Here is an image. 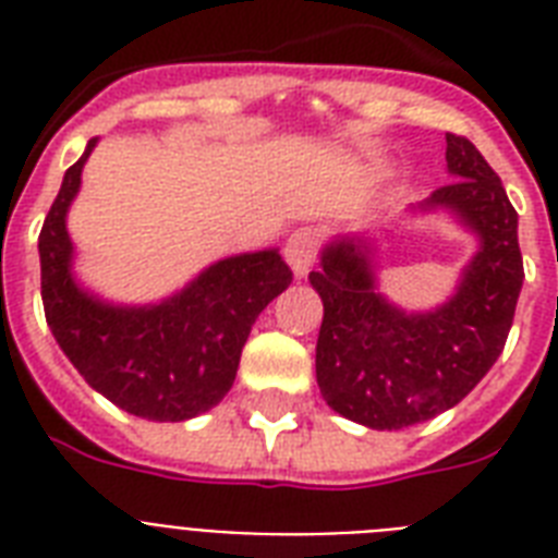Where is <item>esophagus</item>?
I'll list each match as a JSON object with an SVG mask.
<instances>
[{"mask_svg": "<svg viewBox=\"0 0 558 558\" xmlns=\"http://www.w3.org/2000/svg\"><path fill=\"white\" fill-rule=\"evenodd\" d=\"M318 243H322V231L313 226L298 228V231L289 234L283 257H287V263L292 266V271H295L298 278H304L306 271L313 269L315 254H318Z\"/></svg>", "mask_w": 558, "mask_h": 558, "instance_id": "esophagus-1", "label": "esophagus"}]
</instances>
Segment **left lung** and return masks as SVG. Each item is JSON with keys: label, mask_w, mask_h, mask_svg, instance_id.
<instances>
[{"label": "left lung", "mask_w": 558, "mask_h": 558, "mask_svg": "<svg viewBox=\"0 0 558 558\" xmlns=\"http://www.w3.org/2000/svg\"><path fill=\"white\" fill-rule=\"evenodd\" d=\"M446 170L411 217L449 214L477 236L458 287L440 306L411 313L379 292V245L371 231L339 234L322 248L310 283L322 295L324 322L315 379L336 414L397 432L449 411L501 356L524 283L519 214L501 179L469 138L446 135Z\"/></svg>", "instance_id": "1"}]
</instances>
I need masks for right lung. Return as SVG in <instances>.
Returning a JSON list of instances; mask_svg holds the SVG:
<instances>
[{"instance_id": "right-lung-1", "label": "right lung", "mask_w": 558, "mask_h": 558, "mask_svg": "<svg viewBox=\"0 0 558 558\" xmlns=\"http://www.w3.org/2000/svg\"><path fill=\"white\" fill-rule=\"evenodd\" d=\"M95 147L98 138L65 170L39 231L46 322L69 362L109 402L153 423H182L231 390L252 324L292 283V271L278 248H263L210 263L156 304L95 295L74 275L65 228Z\"/></svg>"}]
</instances>
